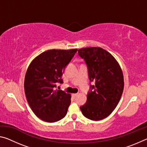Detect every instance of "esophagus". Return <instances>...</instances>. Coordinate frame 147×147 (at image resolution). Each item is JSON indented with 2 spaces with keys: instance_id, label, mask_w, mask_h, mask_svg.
I'll return each mask as SVG.
<instances>
[{
  "instance_id": "esophagus-1",
  "label": "esophagus",
  "mask_w": 147,
  "mask_h": 147,
  "mask_svg": "<svg viewBox=\"0 0 147 147\" xmlns=\"http://www.w3.org/2000/svg\"><path fill=\"white\" fill-rule=\"evenodd\" d=\"M77 95H78V93H74V94H73V95L72 96H73V98H75Z\"/></svg>"
}]
</instances>
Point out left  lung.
Returning <instances> with one entry per match:
<instances>
[{
    "label": "left lung",
    "mask_w": 147,
    "mask_h": 147,
    "mask_svg": "<svg viewBox=\"0 0 147 147\" xmlns=\"http://www.w3.org/2000/svg\"><path fill=\"white\" fill-rule=\"evenodd\" d=\"M78 51L88 67L89 80L95 82L80 109L86 118L100 121L110 115L120 100L124 89L123 72L115 58L100 47Z\"/></svg>",
    "instance_id": "left-lung-1"
}]
</instances>
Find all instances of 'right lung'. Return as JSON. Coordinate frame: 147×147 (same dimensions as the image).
<instances>
[{"label": "right lung", "mask_w": 147, "mask_h": 147, "mask_svg": "<svg viewBox=\"0 0 147 147\" xmlns=\"http://www.w3.org/2000/svg\"><path fill=\"white\" fill-rule=\"evenodd\" d=\"M77 49H52L45 51L32 61L24 78V92L35 115L44 121L54 123L66 115L71 94L55 89L63 84L61 76Z\"/></svg>", "instance_id": "right-lung-1"}]
</instances>
